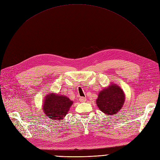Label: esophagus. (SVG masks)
I'll use <instances>...</instances> for the list:
<instances>
[{
	"instance_id": "1",
	"label": "esophagus",
	"mask_w": 160,
	"mask_h": 160,
	"mask_svg": "<svg viewBox=\"0 0 160 160\" xmlns=\"http://www.w3.org/2000/svg\"><path fill=\"white\" fill-rule=\"evenodd\" d=\"M86 100H87V99L85 98H84V97H80L79 98V101L81 102H85L86 101Z\"/></svg>"
}]
</instances>
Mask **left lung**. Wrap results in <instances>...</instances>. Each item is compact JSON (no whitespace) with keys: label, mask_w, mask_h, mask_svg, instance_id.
<instances>
[{"label":"left lung","mask_w":160,"mask_h":160,"mask_svg":"<svg viewBox=\"0 0 160 160\" xmlns=\"http://www.w3.org/2000/svg\"><path fill=\"white\" fill-rule=\"evenodd\" d=\"M125 94L120 87L112 84L99 92L96 104L98 108L108 115H115L122 108Z\"/></svg>","instance_id":"obj_1"}]
</instances>
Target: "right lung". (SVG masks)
Listing matches in <instances>:
<instances>
[{
	"instance_id": "obj_1",
	"label": "right lung",
	"mask_w": 160,
	"mask_h": 160,
	"mask_svg": "<svg viewBox=\"0 0 160 160\" xmlns=\"http://www.w3.org/2000/svg\"><path fill=\"white\" fill-rule=\"evenodd\" d=\"M72 103L73 102L65 96L51 93L45 96L43 111L51 119L60 121L67 115Z\"/></svg>"
}]
</instances>
